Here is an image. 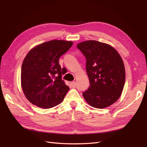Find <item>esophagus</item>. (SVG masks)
<instances>
[{
	"label": "esophagus",
	"mask_w": 147,
	"mask_h": 147,
	"mask_svg": "<svg viewBox=\"0 0 147 147\" xmlns=\"http://www.w3.org/2000/svg\"><path fill=\"white\" fill-rule=\"evenodd\" d=\"M71 86L73 87V88H75L76 86V83L75 82H71Z\"/></svg>",
	"instance_id": "obj_1"
}]
</instances>
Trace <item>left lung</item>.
Masks as SVG:
<instances>
[{
  "instance_id": "obj_1",
  "label": "left lung",
  "mask_w": 147,
  "mask_h": 147,
  "mask_svg": "<svg viewBox=\"0 0 147 147\" xmlns=\"http://www.w3.org/2000/svg\"><path fill=\"white\" fill-rule=\"evenodd\" d=\"M86 62L90 86L83 93L85 100L95 108L103 109L116 102L125 83V68L120 55L111 45L95 40L77 45Z\"/></svg>"
}]
</instances>
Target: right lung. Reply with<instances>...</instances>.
Masks as SVG:
<instances>
[{"label":"right lung","instance_id":"right-lung-1","mask_svg":"<svg viewBox=\"0 0 147 147\" xmlns=\"http://www.w3.org/2000/svg\"><path fill=\"white\" fill-rule=\"evenodd\" d=\"M73 43L54 40L36 46L22 64L21 82L24 94L33 105L43 109L57 105L69 90L62 80L59 57Z\"/></svg>","mask_w":147,"mask_h":147}]
</instances>
